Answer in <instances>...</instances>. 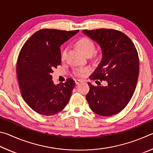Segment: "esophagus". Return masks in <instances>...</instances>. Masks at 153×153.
I'll list each match as a JSON object with an SVG mask.
<instances>
[{
  "label": "esophagus",
  "instance_id": "1",
  "mask_svg": "<svg viewBox=\"0 0 153 153\" xmlns=\"http://www.w3.org/2000/svg\"><path fill=\"white\" fill-rule=\"evenodd\" d=\"M75 82H76V85H78V84H80V83L82 82V80H81V79H76V80H75Z\"/></svg>",
  "mask_w": 153,
  "mask_h": 153
}]
</instances>
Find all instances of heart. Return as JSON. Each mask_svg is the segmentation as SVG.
Wrapping results in <instances>:
<instances>
[{"label":"heart","mask_w":153,"mask_h":153,"mask_svg":"<svg viewBox=\"0 0 153 153\" xmlns=\"http://www.w3.org/2000/svg\"><path fill=\"white\" fill-rule=\"evenodd\" d=\"M77 45L79 48L80 50L84 55L86 56L91 55L94 51V45L91 40H90L88 38H82L79 40H77ZM67 53V49H65L61 53V59H64L65 58ZM87 71L86 68H82V67H78L75 69V73L77 76H81L84 74L85 71Z\"/></svg>","instance_id":"b5f03b06"}]
</instances>
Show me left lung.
I'll return each mask as SVG.
<instances>
[{
    "label": "left lung",
    "instance_id": "8db88e82",
    "mask_svg": "<svg viewBox=\"0 0 153 153\" xmlns=\"http://www.w3.org/2000/svg\"><path fill=\"white\" fill-rule=\"evenodd\" d=\"M82 32L97 42L102 51L101 60L90 78L105 80L108 84L94 86L88 83L87 101L97 115H115L126 107L135 91L139 74L138 52L132 41L120 31L97 29Z\"/></svg>",
    "mask_w": 153,
    "mask_h": 153
}]
</instances>
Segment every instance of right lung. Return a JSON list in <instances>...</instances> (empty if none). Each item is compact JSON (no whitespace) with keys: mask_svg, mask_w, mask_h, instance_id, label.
Listing matches in <instances>:
<instances>
[{"mask_svg":"<svg viewBox=\"0 0 153 153\" xmlns=\"http://www.w3.org/2000/svg\"><path fill=\"white\" fill-rule=\"evenodd\" d=\"M79 30H40L21 50L17 75L22 96L36 113L53 115L65 107L76 86L73 79L55 85L51 74L61 62L60 47Z\"/></svg>","mask_w":153,"mask_h":153,"instance_id":"obj_1","label":"right lung"}]
</instances>
